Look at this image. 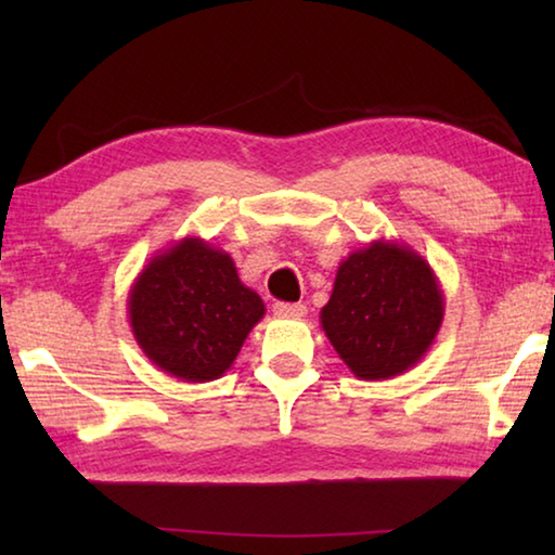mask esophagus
I'll list each match as a JSON object with an SVG mask.
<instances>
[{
  "mask_svg": "<svg viewBox=\"0 0 555 555\" xmlns=\"http://www.w3.org/2000/svg\"><path fill=\"white\" fill-rule=\"evenodd\" d=\"M274 313L279 318H304L306 306L304 304H274Z\"/></svg>",
  "mask_w": 555,
  "mask_h": 555,
  "instance_id": "1",
  "label": "esophagus"
}]
</instances>
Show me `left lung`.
<instances>
[{
  "mask_svg": "<svg viewBox=\"0 0 555 555\" xmlns=\"http://www.w3.org/2000/svg\"><path fill=\"white\" fill-rule=\"evenodd\" d=\"M443 313L428 261L409 244L374 240L340 261L321 325L354 377L379 382L424 360Z\"/></svg>",
  "mask_w": 555,
  "mask_h": 555,
  "instance_id": "obj_1",
  "label": "left lung"
}]
</instances>
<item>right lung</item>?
Masks as SVG:
<instances>
[{"instance_id": "right-lung-1", "label": "right lung", "mask_w": 555, "mask_h": 555, "mask_svg": "<svg viewBox=\"0 0 555 555\" xmlns=\"http://www.w3.org/2000/svg\"><path fill=\"white\" fill-rule=\"evenodd\" d=\"M264 313V300L242 284L228 251L203 237L156 251L127 298L137 345L181 382L222 377Z\"/></svg>"}]
</instances>
